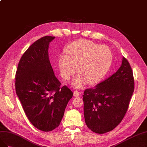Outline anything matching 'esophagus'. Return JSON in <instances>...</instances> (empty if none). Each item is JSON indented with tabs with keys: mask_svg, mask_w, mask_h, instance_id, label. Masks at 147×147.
I'll list each match as a JSON object with an SVG mask.
<instances>
[{
	"mask_svg": "<svg viewBox=\"0 0 147 147\" xmlns=\"http://www.w3.org/2000/svg\"><path fill=\"white\" fill-rule=\"evenodd\" d=\"M80 95V92L78 90H75L74 92V97H78V96Z\"/></svg>",
	"mask_w": 147,
	"mask_h": 147,
	"instance_id": "esophagus-1",
	"label": "esophagus"
}]
</instances>
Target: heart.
I'll list each match as a JSON object with an SVG mask.
<instances>
[{
	"mask_svg": "<svg viewBox=\"0 0 147 147\" xmlns=\"http://www.w3.org/2000/svg\"><path fill=\"white\" fill-rule=\"evenodd\" d=\"M65 52L58 58L60 74L63 79L68 80L77 66L79 74L73 82L75 87H82L86 81L89 84L98 82L106 74L111 63L110 49L90 40L74 41L67 46Z\"/></svg>",
	"mask_w": 147,
	"mask_h": 147,
	"instance_id": "heart-1",
	"label": "heart"
}]
</instances>
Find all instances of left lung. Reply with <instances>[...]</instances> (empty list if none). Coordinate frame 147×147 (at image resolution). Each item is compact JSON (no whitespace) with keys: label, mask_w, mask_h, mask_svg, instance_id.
Returning <instances> with one entry per match:
<instances>
[{"label":"left lung","mask_w":147,"mask_h":147,"mask_svg":"<svg viewBox=\"0 0 147 147\" xmlns=\"http://www.w3.org/2000/svg\"><path fill=\"white\" fill-rule=\"evenodd\" d=\"M134 90L132 69L123 57L114 74L84 92V113L88 128L100 134L114 129L127 112Z\"/></svg>","instance_id":"left-lung-1"}]
</instances>
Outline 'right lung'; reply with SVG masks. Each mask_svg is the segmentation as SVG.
<instances>
[{"label": "right lung", "mask_w": 147, "mask_h": 147, "mask_svg": "<svg viewBox=\"0 0 147 147\" xmlns=\"http://www.w3.org/2000/svg\"><path fill=\"white\" fill-rule=\"evenodd\" d=\"M55 37L35 41L21 57L15 74V90L29 121L37 129L57 128L73 93L55 76L49 61V43Z\"/></svg>", "instance_id": "right-lung-1"}]
</instances>
